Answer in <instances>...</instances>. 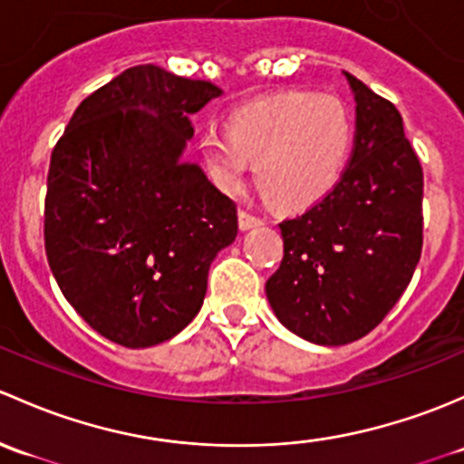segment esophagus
<instances>
[{
	"mask_svg": "<svg viewBox=\"0 0 464 464\" xmlns=\"http://www.w3.org/2000/svg\"><path fill=\"white\" fill-rule=\"evenodd\" d=\"M264 223V218L256 217V214L247 212V209H238V227L241 230H250V227H256Z\"/></svg>",
	"mask_w": 464,
	"mask_h": 464,
	"instance_id": "obj_1",
	"label": "esophagus"
}]
</instances>
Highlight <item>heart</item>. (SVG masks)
I'll use <instances>...</instances> for the list:
<instances>
[{"label": "heart", "instance_id": "b5f03b06", "mask_svg": "<svg viewBox=\"0 0 464 464\" xmlns=\"http://www.w3.org/2000/svg\"><path fill=\"white\" fill-rule=\"evenodd\" d=\"M227 133L205 131L198 140L209 179L223 192L246 183L247 160L275 203L308 208L337 185L353 147V121L342 100L304 91L243 104L227 116Z\"/></svg>", "mask_w": 464, "mask_h": 464}]
</instances>
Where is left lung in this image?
I'll return each mask as SVG.
<instances>
[{
  "label": "left lung",
  "instance_id": "left-lung-1",
  "mask_svg": "<svg viewBox=\"0 0 464 464\" xmlns=\"http://www.w3.org/2000/svg\"><path fill=\"white\" fill-rule=\"evenodd\" d=\"M355 145L319 203L279 223L284 259L267 279L276 319L295 335L342 346L371 333L407 290L422 252V167L402 116L355 75Z\"/></svg>",
  "mask_w": 464,
  "mask_h": 464
}]
</instances>
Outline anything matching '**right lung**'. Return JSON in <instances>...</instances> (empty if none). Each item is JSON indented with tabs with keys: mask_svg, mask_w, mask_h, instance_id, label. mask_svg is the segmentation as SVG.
Here are the masks:
<instances>
[{
	"mask_svg": "<svg viewBox=\"0 0 464 464\" xmlns=\"http://www.w3.org/2000/svg\"><path fill=\"white\" fill-rule=\"evenodd\" d=\"M223 91L154 64L84 98L51 154L46 259L100 335L147 348L200 310L214 256L237 238V205L194 162L189 116Z\"/></svg>",
	"mask_w": 464,
	"mask_h": 464,
	"instance_id": "obj_1",
	"label": "right lung"
}]
</instances>
